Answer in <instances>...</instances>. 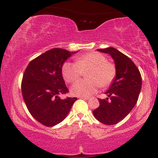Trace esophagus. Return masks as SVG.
Returning <instances> with one entry per match:
<instances>
[{"mask_svg": "<svg viewBox=\"0 0 158 158\" xmlns=\"http://www.w3.org/2000/svg\"><path fill=\"white\" fill-rule=\"evenodd\" d=\"M79 99H85V100H88V99H89V97H79Z\"/></svg>", "mask_w": 158, "mask_h": 158, "instance_id": "esophagus-1", "label": "esophagus"}]
</instances>
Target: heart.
I'll use <instances>...</instances> for the list:
<instances>
[{
    "label": "heart",
    "mask_w": 158,
    "mask_h": 158,
    "mask_svg": "<svg viewBox=\"0 0 158 158\" xmlns=\"http://www.w3.org/2000/svg\"><path fill=\"white\" fill-rule=\"evenodd\" d=\"M87 72L88 79H81L72 87L73 94L78 97H88L97 93L99 87L106 88L113 82L117 74L115 65L107 61L103 54L90 52L76 58V62H64L61 68V73L64 80L73 83Z\"/></svg>",
    "instance_id": "1"
}]
</instances>
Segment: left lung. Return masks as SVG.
I'll return each instance as SVG.
<instances>
[{"label": "left lung", "instance_id": "obj_1", "mask_svg": "<svg viewBox=\"0 0 158 158\" xmlns=\"http://www.w3.org/2000/svg\"><path fill=\"white\" fill-rule=\"evenodd\" d=\"M98 50L111 56L117 74L110 88L105 93L108 97L99 99V106L93 110V114L95 118L103 124L115 125L123 120L137 103L142 86V78L131 59L117 49L108 48Z\"/></svg>", "mask_w": 158, "mask_h": 158}]
</instances>
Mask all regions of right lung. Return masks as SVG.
Wrapping results in <instances>:
<instances>
[{
    "label": "right lung",
    "instance_id": "1",
    "mask_svg": "<svg viewBox=\"0 0 158 158\" xmlns=\"http://www.w3.org/2000/svg\"><path fill=\"white\" fill-rule=\"evenodd\" d=\"M53 48L41 54L27 65L21 81V91L27 109L38 122L45 126L59 124L67 117L77 97L61 99L68 93L61 74V68L72 54Z\"/></svg>",
    "mask_w": 158,
    "mask_h": 158
}]
</instances>
